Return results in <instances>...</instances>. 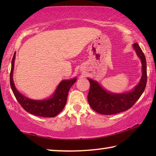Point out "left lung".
<instances>
[{
    "label": "left lung",
    "mask_w": 156,
    "mask_h": 156,
    "mask_svg": "<svg viewBox=\"0 0 156 156\" xmlns=\"http://www.w3.org/2000/svg\"><path fill=\"white\" fill-rule=\"evenodd\" d=\"M133 48L142 64V76L140 82L129 92L116 94L106 90L97 81L88 78L90 89L87 99L94 111L104 115H112L125 112L132 107L144 93L147 82L146 57L138 43L133 44Z\"/></svg>",
    "instance_id": "obj_1"
}]
</instances>
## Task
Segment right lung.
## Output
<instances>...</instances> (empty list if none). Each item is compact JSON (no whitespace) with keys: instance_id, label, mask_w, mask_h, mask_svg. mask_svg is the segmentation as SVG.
Instances as JSON below:
<instances>
[{"instance_id":"1","label":"right lung","mask_w":156,"mask_h":156,"mask_svg":"<svg viewBox=\"0 0 156 156\" xmlns=\"http://www.w3.org/2000/svg\"><path fill=\"white\" fill-rule=\"evenodd\" d=\"M16 59L14 53L11 62L10 74V84L16 99L24 109L30 114L42 117H55L59 114L65 107L67 102L69 89L76 82V78L61 81L50 98L42 100L31 99L19 92L13 82V69Z\"/></svg>"}]
</instances>
